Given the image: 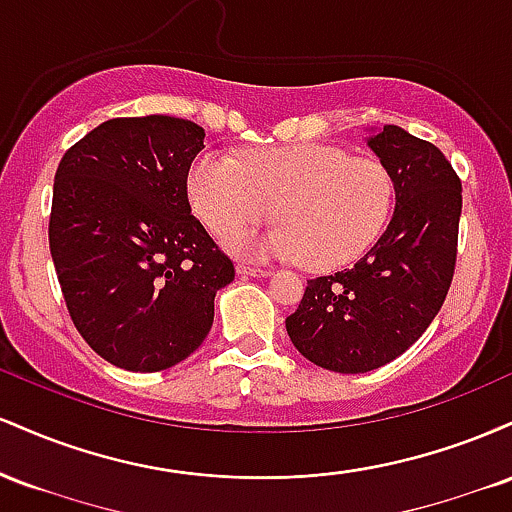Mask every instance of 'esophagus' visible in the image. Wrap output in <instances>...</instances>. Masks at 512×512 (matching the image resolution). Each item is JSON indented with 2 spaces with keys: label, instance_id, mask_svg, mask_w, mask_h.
<instances>
[{
  "label": "esophagus",
  "instance_id": "esophagus-1",
  "mask_svg": "<svg viewBox=\"0 0 512 512\" xmlns=\"http://www.w3.org/2000/svg\"><path fill=\"white\" fill-rule=\"evenodd\" d=\"M236 272L240 276H272V272L269 269H260V267H248V264H238Z\"/></svg>",
  "mask_w": 512,
  "mask_h": 512
}]
</instances>
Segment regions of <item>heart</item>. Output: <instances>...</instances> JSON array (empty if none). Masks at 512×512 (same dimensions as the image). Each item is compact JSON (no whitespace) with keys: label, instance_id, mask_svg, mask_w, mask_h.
<instances>
[{"label":"heart","instance_id":"b5f03b06","mask_svg":"<svg viewBox=\"0 0 512 512\" xmlns=\"http://www.w3.org/2000/svg\"><path fill=\"white\" fill-rule=\"evenodd\" d=\"M187 195L219 238L264 221L272 207L274 228L233 240L243 255L303 257L310 269H334L378 240L395 185L375 158L305 142L252 149L243 161L204 151L187 173Z\"/></svg>","mask_w":512,"mask_h":512}]
</instances>
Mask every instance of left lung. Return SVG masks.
Masks as SVG:
<instances>
[{"label":"left lung","mask_w":512,"mask_h":512,"mask_svg":"<svg viewBox=\"0 0 512 512\" xmlns=\"http://www.w3.org/2000/svg\"><path fill=\"white\" fill-rule=\"evenodd\" d=\"M368 149L395 185V214L351 269L317 276L286 317L293 346L334 373H368L409 349L448 296L462 182L438 146L407 129H368Z\"/></svg>","instance_id":"1"}]
</instances>
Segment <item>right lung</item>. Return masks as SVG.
I'll list each match as a JSON object with an SVG mask.
<instances>
[{
  "label": "right lung",
  "instance_id": "1",
  "mask_svg": "<svg viewBox=\"0 0 512 512\" xmlns=\"http://www.w3.org/2000/svg\"><path fill=\"white\" fill-rule=\"evenodd\" d=\"M204 129L168 115L117 117L62 156L50 255L86 344L117 368L185 361L236 269L190 214L187 173Z\"/></svg>",
  "mask_w": 512,
  "mask_h": 512
}]
</instances>
